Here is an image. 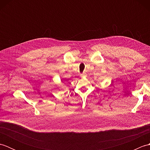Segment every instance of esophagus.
Listing matches in <instances>:
<instances>
[{
  "mask_svg": "<svg viewBox=\"0 0 150 150\" xmlns=\"http://www.w3.org/2000/svg\"><path fill=\"white\" fill-rule=\"evenodd\" d=\"M84 76H86V73H82V74H81V77H84Z\"/></svg>",
  "mask_w": 150,
  "mask_h": 150,
  "instance_id": "esophagus-1",
  "label": "esophagus"
}]
</instances>
